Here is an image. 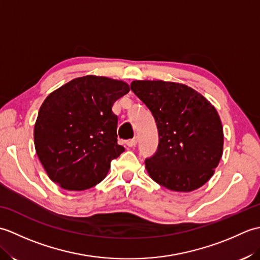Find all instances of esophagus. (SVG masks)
<instances>
[{
	"label": "esophagus",
	"mask_w": 260,
	"mask_h": 260,
	"mask_svg": "<svg viewBox=\"0 0 260 260\" xmlns=\"http://www.w3.org/2000/svg\"><path fill=\"white\" fill-rule=\"evenodd\" d=\"M136 144H137V137H134V139L128 140L126 142V145L128 147H135Z\"/></svg>",
	"instance_id": "obj_1"
}]
</instances>
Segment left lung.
<instances>
[{"label": "left lung", "mask_w": 260, "mask_h": 260, "mask_svg": "<svg viewBox=\"0 0 260 260\" xmlns=\"http://www.w3.org/2000/svg\"><path fill=\"white\" fill-rule=\"evenodd\" d=\"M131 89L151 110L157 126V151L145 159L152 180L176 192L206 184L223 151L222 124L213 105L179 82L134 80Z\"/></svg>", "instance_id": "1"}]
</instances>
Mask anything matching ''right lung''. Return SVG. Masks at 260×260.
Segmentation results:
<instances>
[{
    "label": "right lung",
    "instance_id": "right-lung-1",
    "mask_svg": "<svg viewBox=\"0 0 260 260\" xmlns=\"http://www.w3.org/2000/svg\"><path fill=\"white\" fill-rule=\"evenodd\" d=\"M128 91L124 81L89 75L45 99L33 135L51 181L64 190L82 191L106 178L112 159L125 151L117 144L118 118L112 107Z\"/></svg>",
    "mask_w": 260,
    "mask_h": 260
}]
</instances>
